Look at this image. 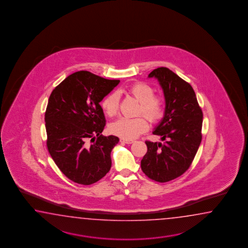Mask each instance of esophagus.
<instances>
[{
    "mask_svg": "<svg viewBox=\"0 0 248 248\" xmlns=\"http://www.w3.org/2000/svg\"><path fill=\"white\" fill-rule=\"evenodd\" d=\"M121 142L126 143V144H130V143H133L134 141H133V140H129V139H124V138H122V139H121Z\"/></svg>",
    "mask_w": 248,
    "mask_h": 248,
    "instance_id": "1",
    "label": "esophagus"
}]
</instances>
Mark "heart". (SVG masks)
<instances>
[{
  "mask_svg": "<svg viewBox=\"0 0 248 248\" xmlns=\"http://www.w3.org/2000/svg\"><path fill=\"white\" fill-rule=\"evenodd\" d=\"M127 91L140 102L138 110L139 114L142 113L151 122H156L163 116L165 111L164 99L159 95H154V90L152 86L144 82H137L132 85ZM119 106L120 95L118 92H113L107 95L102 103L104 111L109 117L116 115L119 111ZM147 128V121L142 116L136 118L122 117L112 122L110 126V130L112 134L125 139L136 138L140 134L146 131Z\"/></svg>",
  "mask_w": 248,
  "mask_h": 248,
  "instance_id": "b5f03b06",
  "label": "heart"
}]
</instances>
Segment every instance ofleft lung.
<instances>
[{
    "label": "left lung",
    "instance_id": "obj_1",
    "mask_svg": "<svg viewBox=\"0 0 248 248\" xmlns=\"http://www.w3.org/2000/svg\"><path fill=\"white\" fill-rule=\"evenodd\" d=\"M148 77L158 79L163 90L165 113L153 133L165 142H145L141 169L149 178L166 183L190 168L202 139L203 113L192 87L171 70L158 67Z\"/></svg>",
    "mask_w": 248,
    "mask_h": 248
}]
</instances>
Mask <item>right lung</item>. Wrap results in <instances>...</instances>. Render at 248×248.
Segmentation results:
<instances>
[{
  "instance_id": "add662e5",
  "label": "right lung",
  "mask_w": 248,
  "mask_h": 248,
  "mask_svg": "<svg viewBox=\"0 0 248 248\" xmlns=\"http://www.w3.org/2000/svg\"><path fill=\"white\" fill-rule=\"evenodd\" d=\"M120 83L88 71L69 75L53 90L45 112L47 147L67 178L90 185L111 169V150L119 142L104 137L106 117L101 101ZM93 142L89 145L86 141Z\"/></svg>"
}]
</instances>
